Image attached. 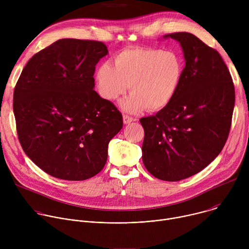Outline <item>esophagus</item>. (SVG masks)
Returning <instances> with one entry per match:
<instances>
[{"instance_id":"34e87169","label":"esophagus","mask_w":249,"mask_h":249,"mask_svg":"<svg viewBox=\"0 0 249 249\" xmlns=\"http://www.w3.org/2000/svg\"><path fill=\"white\" fill-rule=\"evenodd\" d=\"M135 120H136L135 118H133V117H131V116H129L127 114H123V122H124V124H130L131 122H133Z\"/></svg>"}]
</instances>
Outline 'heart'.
Returning a JSON list of instances; mask_svg holds the SVG:
<instances>
[{"label": "heart", "mask_w": 249, "mask_h": 249, "mask_svg": "<svg viewBox=\"0 0 249 249\" xmlns=\"http://www.w3.org/2000/svg\"><path fill=\"white\" fill-rule=\"evenodd\" d=\"M184 72L178 53L155 48H131L118 53L113 65L105 62L96 72L100 95L107 100L118 99L128 89L131 94L121 102L128 112L147 107L159 111L172 101L179 89Z\"/></svg>", "instance_id": "1"}]
</instances>
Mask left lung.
Here are the masks:
<instances>
[{"instance_id": "obj_1", "label": "left lung", "mask_w": 249, "mask_h": 249, "mask_svg": "<svg viewBox=\"0 0 249 249\" xmlns=\"http://www.w3.org/2000/svg\"><path fill=\"white\" fill-rule=\"evenodd\" d=\"M182 47L185 67L172 101L143 117L142 159L148 171L165 181L190 177L223 150L231 125L234 87L219 52L189 32L166 34Z\"/></svg>"}]
</instances>
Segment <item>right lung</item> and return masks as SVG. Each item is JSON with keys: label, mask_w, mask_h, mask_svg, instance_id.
Returning <instances> with one entry per match:
<instances>
[{"label": "right lung", "mask_w": 249, "mask_h": 249, "mask_svg": "<svg viewBox=\"0 0 249 249\" xmlns=\"http://www.w3.org/2000/svg\"><path fill=\"white\" fill-rule=\"evenodd\" d=\"M108 50L101 41L60 39L31 57L14 91L19 143L43 171L86 180L107 160L122 129L121 112L93 89L94 71Z\"/></svg>", "instance_id": "1"}]
</instances>
